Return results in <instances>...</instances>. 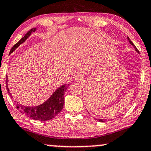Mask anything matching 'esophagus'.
I'll list each match as a JSON object with an SVG mask.
<instances>
[{
    "label": "esophagus",
    "instance_id": "obj_1",
    "mask_svg": "<svg viewBox=\"0 0 151 151\" xmlns=\"http://www.w3.org/2000/svg\"><path fill=\"white\" fill-rule=\"evenodd\" d=\"M74 80L76 81L81 82L83 81V77H82L81 75H79V74H76V75L74 77Z\"/></svg>",
    "mask_w": 151,
    "mask_h": 151
}]
</instances>
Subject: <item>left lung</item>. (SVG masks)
<instances>
[{"mask_svg":"<svg viewBox=\"0 0 151 151\" xmlns=\"http://www.w3.org/2000/svg\"><path fill=\"white\" fill-rule=\"evenodd\" d=\"M127 40H129V43H130V44H131V45H132V46H133V47H134L135 50H136V51H137V53H139V51H138V49H137L136 48V47H135V46H134V44H133V43H132V41L130 40H129V37H127ZM95 120H97V121H100V122H104V121H105V119H100V118H95Z\"/></svg>","mask_w":151,"mask_h":151,"instance_id":"obj_1","label":"left lung"}]
</instances>
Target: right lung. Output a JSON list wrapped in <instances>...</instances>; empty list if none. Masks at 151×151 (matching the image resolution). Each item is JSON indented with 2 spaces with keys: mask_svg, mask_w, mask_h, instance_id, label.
I'll list each match as a JSON object with an SVG mask.
<instances>
[{
  "mask_svg": "<svg viewBox=\"0 0 151 151\" xmlns=\"http://www.w3.org/2000/svg\"><path fill=\"white\" fill-rule=\"evenodd\" d=\"M36 28H32L28 32L24 37H22L19 41L13 46L11 49L10 53H12L21 44L24 43L26 40L31 35L32 33L35 32ZM7 76L6 75V88L8 93L10 95V97L12 98V95L9 91L8 86H7ZM67 89L66 84H64L59 87L58 89L51 95L47 101L35 106H25L22 104H19L17 102V108L22 112V114H25L30 118L37 121H49L58 115L60 113V111L63 108L65 104V97L64 93Z\"/></svg>",
  "mask_w": 151,
  "mask_h": 151,
  "instance_id": "add662e5",
  "label": "right lung"
}]
</instances>
